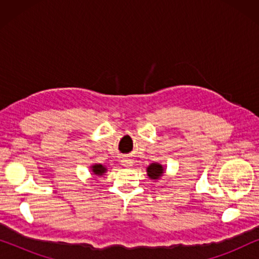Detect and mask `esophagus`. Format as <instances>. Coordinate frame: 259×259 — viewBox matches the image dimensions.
I'll use <instances>...</instances> for the list:
<instances>
[{"label":"esophagus","instance_id":"obj_1","mask_svg":"<svg viewBox=\"0 0 259 259\" xmlns=\"http://www.w3.org/2000/svg\"><path fill=\"white\" fill-rule=\"evenodd\" d=\"M121 162L125 167H131V166H132V160H131V159H123Z\"/></svg>","mask_w":259,"mask_h":259}]
</instances>
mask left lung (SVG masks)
<instances>
[{
	"label": "left lung",
	"instance_id": "left-lung-1",
	"mask_svg": "<svg viewBox=\"0 0 259 259\" xmlns=\"http://www.w3.org/2000/svg\"><path fill=\"white\" fill-rule=\"evenodd\" d=\"M162 173H164V168H162V166L159 164H151L147 167V175L151 179L160 178Z\"/></svg>",
	"mask_w": 259,
	"mask_h": 259
}]
</instances>
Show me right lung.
<instances>
[{
	"instance_id": "right-lung-1",
	"label": "right lung",
	"mask_w": 259,
	"mask_h": 259,
	"mask_svg": "<svg viewBox=\"0 0 259 259\" xmlns=\"http://www.w3.org/2000/svg\"><path fill=\"white\" fill-rule=\"evenodd\" d=\"M92 171H93L95 175L102 176V173L106 172V168L102 165H93L92 166Z\"/></svg>"
}]
</instances>
